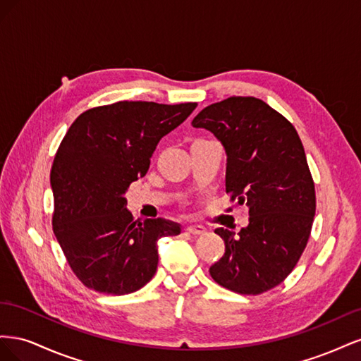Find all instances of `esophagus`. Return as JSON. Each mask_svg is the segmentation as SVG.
<instances>
[{"label":"esophagus","instance_id":"1","mask_svg":"<svg viewBox=\"0 0 361 361\" xmlns=\"http://www.w3.org/2000/svg\"><path fill=\"white\" fill-rule=\"evenodd\" d=\"M185 231H187L188 233H191V235H203V233H206V228L203 227V226H188L187 228H185Z\"/></svg>","mask_w":361,"mask_h":361}]
</instances>
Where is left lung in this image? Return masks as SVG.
<instances>
[{"mask_svg": "<svg viewBox=\"0 0 361 361\" xmlns=\"http://www.w3.org/2000/svg\"><path fill=\"white\" fill-rule=\"evenodd\" d=\"M223 145L226 192L245 203L248 226L218 227L224 256L209 268L223 288L257 295L280 285L307 245L316 211L314 183L297 130L256 97L232 96L192 118Z\"/></svg>", "mask_w": 361, "mask_h": 361, "instance_id": "left-lung-1", "label": "left lung"}]
</instances>
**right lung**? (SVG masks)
Returning <instances> with one entry per match:
<instances>
[{
	"instance_id": "right-lung-1",
	"label": "right lung",
	"mask_w": 361,
	"mask_h": 361,
	"mask_svg": "<svg viewBox=\"0 0 361 361\" xmlns=\"http://www.w3.org/2000/svg\"><path fill=\"white\" fill-rule=\"evenodd\" d=\"M197 104L120 101L75 120L54 158L52 228L72 271L87 288L125 295L143 288L158 267V239L176 236L166 218L135 221L129 185L143 178L159 140Z\"/></svg>"
}]
</instances>
